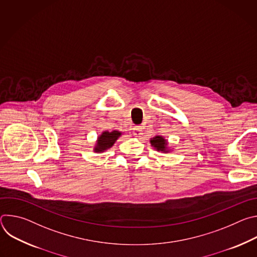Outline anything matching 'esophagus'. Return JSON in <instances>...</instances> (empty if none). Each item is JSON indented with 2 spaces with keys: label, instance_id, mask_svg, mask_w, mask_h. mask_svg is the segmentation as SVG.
<instances>
[{
  "label": "esophagus",
  "instance_id": "obj_1",
  "mask_svg": "<svg viewBox=\"0 0 257 257\" xmlns=\"http://www.w3.org/2000/svg\"><path fill=\"white\" fill-rule=\"evenodd\" d=\"M133 134L136 137H140L142 135V127L141 126H135L133 128Z\"/></svg>",
  "mask_w": 257,
  "mask_h": 257
}]
</instances>
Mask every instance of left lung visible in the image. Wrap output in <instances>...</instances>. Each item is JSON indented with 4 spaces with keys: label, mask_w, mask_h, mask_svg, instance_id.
I'll use <instances>...</instances> for the list:
<instances>
[{
    "label": "left lung",
    "mask_w": 257,
    "mask_h": 257,
    "mask_svg": "<svg viewBox=\"0 0 257 257\" xmlns=\"http://www.w3.org/2000/svg\"><path fill=\"white\" fill-rule=\"evenodd\" d=\"M151 144L153 148L158 152H162L165 154H168L170 152V150L168 148V141L163 136L157 135L154 138H151Z\"/></svg>",
    "instance_id": "1"
}]
</instances>
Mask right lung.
<instances>
[{
  "instance_id": "right-lung-1",
  "label": "right lung",
  "mask_w": 257,
  "mask_h": 257,
  "mask_svg": "<svg viewBox=\"0 0 257 257\" xmlns=\"http://www.w3.org/2000/svg\"><path fill=\"white\" fill-rule=\"evenodd\" d=\"M121 135H122V132L117 131V130H114L112 132L103 131L97 137V140H96L95 145L93 148V152L100 154V153L105 152L108 149H111Z\"/></svg>"
}]
</instances>
